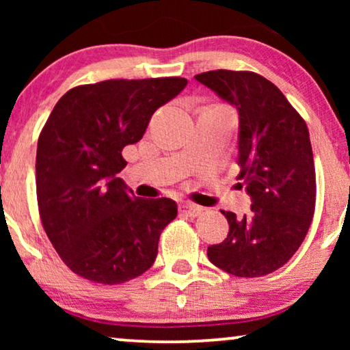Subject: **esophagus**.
I'll return each instance as SVG.
<instances>
[{
    "mask_svg": "<svg viewBox=\"0 0 350 350\" xmlns=\"http://www.w3.org/2000/svg\"><path fill=\"white\" fill-rule=\"evenodd\" d=\"M180 212L186 215V217H191V218H196L199 217L200 213L204 212V208L200 207V205H196V204H191V202H186L180 207Z\"/></svg>",
    "mask_w": 350,
    "mask_h": 350,
    "instance_id": "1",
    "label": "esophagus"
}]
</instances>
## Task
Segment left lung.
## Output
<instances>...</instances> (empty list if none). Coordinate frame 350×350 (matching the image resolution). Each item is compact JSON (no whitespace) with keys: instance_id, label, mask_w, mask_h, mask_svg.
<instances>
[{"instance_id":"8db88e82","label":"left lung","mask_w":350,"mask_h":350,"mask_svg":"<svg viewBox=\"0 0 350 350\" xmlns=\"http://www.w3.org/2000/svg\"><path fill=\"white\" fill-rule=\"evenodd\" d=\"M196 79L237 108V180L253 202L242 218L221 210L229 234L208 247V260L237 277L267 275L288 262L312 223L317 185L308 126L280 89L253 71Z\"/></svg>"}]
</instances>
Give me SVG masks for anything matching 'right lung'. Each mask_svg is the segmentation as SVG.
<instances>
[{
	"instance_id": "1",
	"label": "right lung",
	"mask_w": 350,
	"mask_h": 350,
	"mask_svg": "<svg viewBox=\"0 0 350 350\" xmlns=\"http://www.w3.org/2000/svg\"><path fill=\"white\" fill-rule=\"evenodd\" d=\"M186 84L170 76L76 85L47 118L36 150L38 210L62 261L83 279L124 284L154 262L176 204L135 198L118 174L124 148Z\"/></svg>"
}]
</instances>
